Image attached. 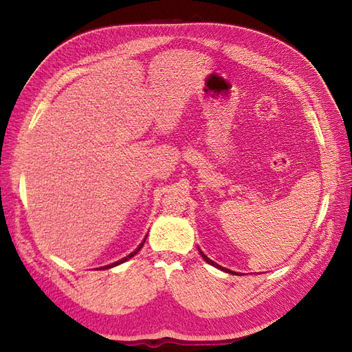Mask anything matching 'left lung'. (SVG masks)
<instances>
[{
	"instance_id": "left-lung-1",
	"label": "left lung",
	"mask_w": 352,
	"mask_h": 352,
	"mask_svg": "<svg viewBox=\"0 0 352 352\" xmlns=\"http://www.w3.org/2000/svg\"><path fill=\"white\" fill-rule=\"evenodd\" d=\"M198 251H199V254H201V257L202 258H204L207 263H210V264H212V265H216V267L217 269H220V270H223V272H226V273H232V274H239L238 272H233V270H229V269H225V267H221V265H219V264H216L214 261H211L208 257H207V255H204V252H202L199 248H198Z\"/></svg>"
}]
</instances>
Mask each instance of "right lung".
<instances>
[{
	"label": "right lung",
	"mask_w": 352,
	"mask_h": 352,
	"mask_svg": "<svg viewBox=\"0 0 352 352\" xmlns=\"http://www.w3.org/2000/svg\"><path fill=\"white\" fill-rule=\"evenodd\" d=\"M148 236V235H146ZM146 236L144 238V241L140 243V247H138L133 252H131L129 255H127V257H124V258H122V260H119V261H116V263H111V264H109V265H104V267H101V269H111V267H116V265H119V264H122V263H124V261H127L129 258H132L133 255H136L138 252H140V250L144 247V243H145V239H146Z\"/></svg>",
	"instance_id": "add662e5"
}]
</instances>
